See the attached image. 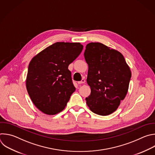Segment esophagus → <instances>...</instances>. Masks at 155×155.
Returning a JSON list of instances; mask_svg holds the SVG:
<instances>
[{
    "mask_svg": "<svg viewBox=\"0 0 155 155\" xmlns=\"http://www.w3.org/2000/svg\"><path fill=\"white\" fill-rule=\"evenodd\" d=\"M78 84H84V83H85V80L84 79H82L80 81H78Z\"/></svg>",
    "mask_w": 155,
    "mask_h": 155,
    "instance_id": "1",
    "label": "esophagus"
}]
</instances>
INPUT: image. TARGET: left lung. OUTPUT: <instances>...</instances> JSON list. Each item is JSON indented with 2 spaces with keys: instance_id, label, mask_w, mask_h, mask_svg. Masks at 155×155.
<instances>
[{
  "instance_id": "left-lung-1",
  "label": "left lung",
  "mask_w": 155,
  "mask_h": 155,
  "mask_svg": "<svg viewBox=\"0 0 155 155\" xmlns=\"http://www.w3.org/2000/svg\"><path fill=\"white\" fill-rule=\"evenodd\" d=\"M84 56L88 64L87 83L91 90L86 98L87 105L95 114L109 115L127 94L130 69L121 53L100 42L87 44Z\"/></svg>"
}]
</instances>
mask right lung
Wrapping results in <instances>:
<instances>
[{
  "mask_svg": "<svg viewBox=\"0 0 155 155\" xmlns=\"http://www.w3.org/2000/svg\"><path fill=\"white\" fill-rule=\"evenodd\" d=\"M79 42H57L34 57L28 65L26 87L34 105L48 115L66 107L75 91L69 65L81 54Z\"/></svg>",
  "mask_w": 155,
  "mask_h": 155,
  "instance_id": "obj_1",
  "label": "right lung"
}]
</instances>
